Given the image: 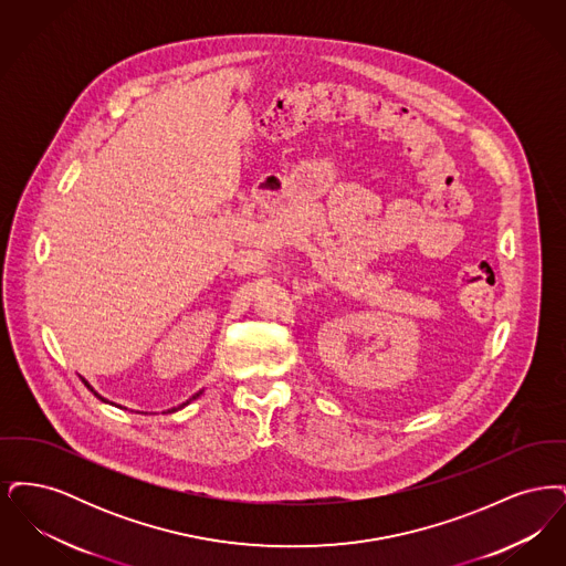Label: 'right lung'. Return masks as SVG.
<instances>
[{
	"label": "right lung",
	"instance_id": "right-lung-1",
	"mask_svg": "<svg viewBox=\"0 0 566 566\" xmlns=\"http://www.w3.org/2000/svg\"><path fill=\"white\" fill-rule=\"evenodd\" d=\"M82 381H84V379H82ZM84 386H86V388H88V390H91V392H93V395H95V397H97V399H102V401H104V403H108V401H106V399H104V397H102V395H97V392H95V390H93V388H91V384H88V381H84ZM197 397H199V395H195V397H192V399H197Z\"/></svg>",
	"mask_w": 566,
	"mask_h": 566
}]
</instances>
